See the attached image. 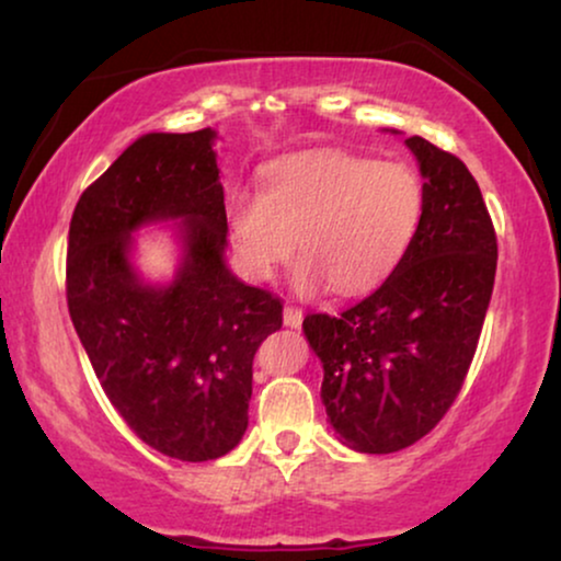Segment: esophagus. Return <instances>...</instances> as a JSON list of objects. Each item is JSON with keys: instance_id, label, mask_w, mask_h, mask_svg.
<instances>
[{"instance_id": "1", "label": "esophagus", "mask_w": 561, "mask_h": 561, "mask_svg": "<svg viewBox=\"0 0 561 561\" xmlns=\"http://www.w3.org/2000/svg\"><path fill=\"white\" fill-rule=\"evenodd\" d=\"M301 321L304 311L298 309V306H286V309H283V324L286 327H301Z\"/></svg>"}]
</instances>
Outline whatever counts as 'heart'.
Instances as JSON below:
<instances>
[{"mask_svg":"<svg viewBox=\"0 0 561 561\" xmlns=\"http://www.w3.org/2000/svg\"><path fill=\"white\" fill-rule=\"evenodd\" d=\"M424 191L401 163L306 152L267 171L260 196L237 191L227 204L237 257L255 278H273L298 242L304 288L329 283L352 296L386 280L416 234Z\"/></svg>","mask_w":561,"mask_h":561,"instance_id":"1","label":"heart"}]
</instances>
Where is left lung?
Masks as SVG:
<instances>
[{"label": "left lung", "instance_id": "obj_1", "mask_svg": "<svg viewBox=\"0 0 561 561\" xmlns=\"http://www.w3.org/2000/svg\"><path fill=\"white\" fill-rule=\"evenodd\" d=\"M405 145L421 163L424 211L401 263L336 317L304 319L329 424L365 455L411 447L451 409L495 283L497 237L474 175L424 137Z\"/></svg>", "mask_w": 561, "mask_h": 561}]
</instances>
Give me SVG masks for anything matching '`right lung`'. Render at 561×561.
<instances>
[{
    "label": "right lung",
    "instance_id": "obj_1",
    "mask_svg": "<svg viewBox=\"0 0 561 561\" xmlns=\"http://www.w3.org/2000/svg\"><path fill=\"white\" fill-rule=\"evenodd\" d=\"M209 127L135 140L76 204L66 301L106 398L152 449L183 462L227 455L248 428L252 359L283 324L271 290L229 275L225 188ZM183 218L187 263L168 289L142 287L128 232Z\"/></svg>",
    "mask_w": 561,
    "mask_h": 561
}]
</instances>
